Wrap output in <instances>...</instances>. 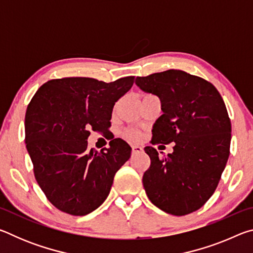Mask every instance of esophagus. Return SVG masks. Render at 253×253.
Wrapping results in <instances>:
<instances>
[{
	"instance_id": "obj_1",
	"label": "esophagus",
	"mask_w": 253,
	"mask_h": 253,
	"mask_svg": "<svg viewBox=\"0 0 253 253\" xmlns=\"http://www.w3.org/2000/svg\"><path fill=\"white\" fill-rule=\"evenodd\" d=\"M131 149H132V154H137V153H142L143 152V147L139 146V145H132Z\"/></svg>"
}]
</instances>
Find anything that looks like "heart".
<instances>
[{
    "instance_id": "heart-1",
    "label": "heart",
    "mask_w": 253,
    "mask_h": 253,
    "mask_svg": "<svg viewBox=\"0 0 253 253\" xmlns=\"http://www.w3.org/2000/svg\"><path fill=\"white\" fill-rule=\"evenodd\" d=\"M127 136L129 137V138H131V139H138L139 137H140L139 132L137 131V130H129V131H127Z\"/></svg>"
}]
</instances>
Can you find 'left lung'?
Segmentation results:
<instances>
[{
    "instance_id": "obj_1",
    "label": "left lung",
    "mask_w": 253,
    "mask_h": 253,
    "mask_svg": "<svg viewBox=\"0 0 253 253\" xmlns=\"http://www.w3.org/2000/svg\"><path fill=\"white\" fill-rule=\"evenodd\" d=\"M136 84L161 100L163 115L154 124L151 143H175L164 158L152 146L144 148L151 158L144 188L162 211L186 215L211 198L228 162L231 122L225 104L211 83L182 70L137 77Z\"/></svg>"
}]
</instances>
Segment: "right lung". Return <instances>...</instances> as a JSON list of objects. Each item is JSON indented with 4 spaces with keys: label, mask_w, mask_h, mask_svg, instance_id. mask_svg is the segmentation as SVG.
<instances>
[{
    "label": "right lung",
    "mask_w": 253,
    "mask_h": 253,
    "mask_svg": "<svg viewBox=\"0 0 253 253\" xmlns=\"http://www.w3.org/2000/svg\"><path fill=\"white\" fill-rule=\"evenodd\" d=\"M134 77L104 83L85 77L52 79L41 85L25 113V144L34 176L60 211L85 215L108 196L114 176L129 160L122 138L100 152L88 147L90 129L110 127L113 108Z\"/></svg>",
    "instance_id": "1"
}]
</instances>
